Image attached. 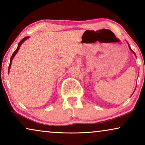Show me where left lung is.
Returning <instances> with one entry per match:
<instances>
[{
    "instance_id": "1",
    "label": "left lung",
    "mask_w": 145,
    "mask_h": 145,
    "mask_svg": "<svg viewBox=\"0 0 145 145\" xmlns=\"http://www.w3.org/2000/svg\"><path fill=\"white\" fill-rule=\"evenodd\" d=\"M128 45H129V49H130V50L131 51H132V52H133V54L135 55V56H136V55H135V52H134V51H132V49H131V47H130V45H129V43H128Z\"/></svg>"
}]
</instances>
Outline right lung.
<instances>
[{
	"label": "right lung",
	"instance_id": "right-lung-1",
	"mask_svg": "<svg viewBox=\"0 0 145 145\" xmlns=\"http://www.w3.org/2000/svg\"><path fill=\"white\" fill-rule=\"evenodd\" d=\"M29 37H24V39H22V40H21L20 41V43H18V45L17 49H16V51H14V52L13 53V54H12V57H11V58H10V65H9V68H8V71H9V70H10V67H11V65H12V59H14V57H15V55H16V53H18V50H19L20 47V46H21V45L22 44V43H24V41L26 40L27 39H28Z\"/></svg>",
	"mask_w": 145,
	"mask_h": 145
}]
</instances>
